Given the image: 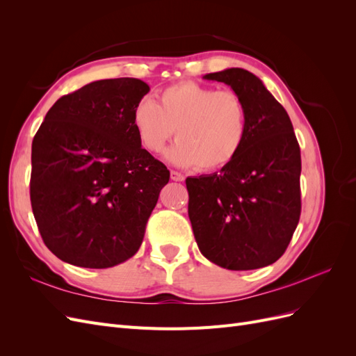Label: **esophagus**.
<instances>
[{"label": "esophagus", "mask_w": 356, "mask_h": 356, "mask_svg": "<svg viewBox=\"0 0 356 356\" xmlns=\"http://www.w3.org/2000/svg\"><path fill=\"white\" fill-rule=\"evenodd\" d=\"M170 179L174 181H184V175L179 174L177 170H170Z\"/></svg>", "instance_id": "1"}]
</instances>
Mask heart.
Returning <instances> with one entry per match:
<instances>
[{"label":"heart","instance_id":"b5f03b06","mask_svg":"<svg viewBox=\"0 0 356 356\" xmlns=\"http://www.w3.org/2000/svg\"><path fill=\"white\" fill-rule=\"evenodd\" d=\"M132 124L147 152L160 153L175 134L178 141L166 153L172 163L213 170L232 163L242 149L246 106L233 90L179 81L161 90L157 104L139 101Z\"/></svg>","mask_w":356,"mask_h":356}]
</instances>
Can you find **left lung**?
I'll use <instances>...</instances> for the list:
<instances>
[{
  "label": "left lung",
  "mask_w": 356,
  "mask_h": 356,
  "mask_svg": "<svg viewBox=\"0 0 356 356\" xmlns=\"http://www.w3.org/2000/svg\"><path fill=\"white\" fill-rule=\"evenodd\" d=\"M238 93L246 138L220 172L190 177L188 217L203 257L229 270H252L281 258L301 212L300 147L284 106L242 68L203 75Z\"/></svg>",
  "instance_id": "1"
}]
</instances>
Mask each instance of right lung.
<instances>
[{"label": "right lung", "instance_id": "right-lung-1", "mask_svg": "<svg viewBox=\"0 0 356 356\" xmlns=\"http://www.w3.org/2000/svg\"><path fill=\"white\" fill-rule=\"evenodd\" d=\"M143 80H98L59 98L32 141L31 204L62 261L108 268L134 257L169 170L136 136Z\"/></svg>", "mask_w": 356, "mask_h": 356}]
</instances>
